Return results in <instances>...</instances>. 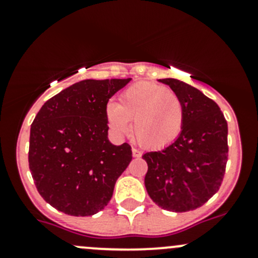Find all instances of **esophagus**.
Wrapping results in <instances>:
<instances>
[{
    "instance_id": "1",
    "label": "esophagus",
    "mask_w": 258,
    "mask_h": 258,
    "mask_svg": "<svg viewBox=\"0 0 258 258\" xmlns=\"http://www.w3.org/2000/svg\"><path fill=\"white\" fill-rule=\"evenodd\" d=\"M141 151L140 150H137V148H132V156H134L135 158H139V157H141Z\"/></svg>"
}]
</instances>
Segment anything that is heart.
Returning a JSON list of instances; mask_svg holds the SVG:
<instances>
[{
	"label": "heart",
	"mask_w": 258,
	"mask_h": 258,
	"mask_svg": "<svg viewBox=\"0 0 258 258\" xmlns=\"http://www.w3.org/2000/svg\"><path fill=\"white\" fill-rule=\"evenodd\" d=\"M108 127L117 136L131 131L146 148L167 147L181 135L186 119L183 101L166 86L139 82L119 95V105L108 102L105 107Z\"/></svg>",
	"instance_id": "1"
}]
</instances>
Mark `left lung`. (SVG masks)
Returning <instances> with one entry per match:
<instances>
[{"label":"left lung","mask_w":258,"mask_h":258,"mask_svg":"<svg viewBox=\"0 0 258 258\" xmlns=\"http://www.w3.org/2000/svg\"><path fill=\"white\" fill-rule=\"evenodd\" d=\"M183 101L181 135L161 151L146 152L145 186L161 209L187 212L204 206L220 189L228 157L227 121L217 103L191 85L163 79Z\"/></svg>","instance_id":"obj_1"}]
</instances>
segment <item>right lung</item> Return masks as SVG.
Returning a JSON list of instances; mask_svg holds the SVG:
<instances>
[{
  "label": "right lung",
  "instance_id": "obj_1",
  "mask_svg": "<svg viewBox=\"0 0 258 258\" xmlns=\"http://www.w3.org/2000/svg\"><path fill=\"white\" fill-rule=\"evenodd\" d=\"M130 81H81L46 101L36 114L28 166L38 194L56 210L83 217L110 202L132 151L128 144H110L105 107Z\"/></svg>",
  "mask_w": 258,
  "mask_h": 258
}]
</instances>
